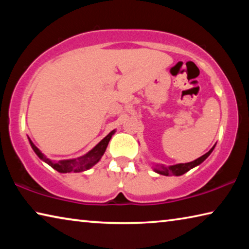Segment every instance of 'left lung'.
I'll return each mask as SVG.
<instances>
[{
    "instance_id": "8db88e82",
    "label": "left lung",
    "mask_w": 249,
    "mask_h": 249,
    "mask_svg": "<svg viewBox=\"0 0 249 249\" xmlns=\"http://www.w3.org/2000/svg\"><path fill=\"white\" fill-rule=\"evenodd\" d=\"M215 147V146H214ZM213 148H211V150H209L208 153L204 154L203 156H201L200 158L196 159L195 161H191V162H187V163H178V165H175V166H170V167H163L161 166V168H158V169H155L156 171L158 172L160 175H163V176H170V175H175V176H181L185 174V172L189 171L192 168H195L196 166L200 165L201 162H203L204 160L209 157L210 154L212 153Z\"/></svg>"
}]
</instances>
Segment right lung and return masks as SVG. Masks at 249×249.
<instances>
[{"mask_svg": "<svg viewBox=\"0 0 249 249\" xmlns=\"http://www.w3.org/2000/svg\"><path fill=\"white\" fill-rule=\"evenodd\" d=\"M113 134H114V130H112V132L109 133L107 137H104L93 149L90 150L89 153L86 154L84 156H82V157H79L77 159H70V160H61V161L59 162H53L52 160L46 158L45 156L40 153V150L33 144L31 140H29V142H31L32 148L34 149V151H35L36 155L38 156L43 161L47 162L50 167H53V169H56L57 171L62 172V174H66V172H81L89 169V168L94 166L95 163L99 161L101 157L103 156L105 149H107L108 142L111 140Z\"/></svg>", "mask_w": 249, "mask_h": 249, "instance_id": "obj_1", "label": "right lung"}]
</instances>
